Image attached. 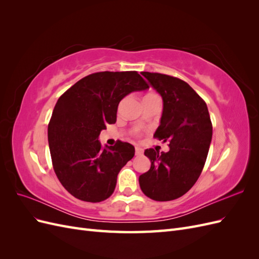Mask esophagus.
<instances>
[{"label":"esophagus","mask_w":259,"mask_h":259,"mask_svg":"<svg viewBox=\"0 0 259 259\" xmlns=\"http://www.w3.org/2000/svg\"><path fill=\"white\" fill-rule=\"evenodd\" d=\"M135 153H136V155H142L144 153V149L140 148V147H136L135 148Z\"/></svg>","instance_id":"esophagus-1"}]
</instances>
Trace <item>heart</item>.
Segmentation results:
<instances>
[{"instance_id": "obj_1", "label": "heart", "mask_w": 259, "mask_h": 259, "mask_svg": "<svg viewBox=\"0 0 259 259\" xmlns=\"http://www.w3.org/2000/svg\"><path fill=\"white\" fill-rule=\"evenodd\" d=\"M152 95V94H150V95H147V96H151Z\"/></svg>"}]
</instances>
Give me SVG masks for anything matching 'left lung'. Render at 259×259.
<instances>
[{"label": "left lung", "mask_w": 259, "mask_h": 259, "mask_svg": "<svg viewBox=\"0 0 259 259\" xmlns=\"http://www.w3.org/2000/svg\"><path fill=\"white\" fill-rule=\"evenodd\" d=\"M142 74L162 97V116L153 136L167 142L169 150H145L151 167L139 176V186L148 198L171 201L189 191L201 175L213 126L205 101L189 84L166 74Z\"/></svg>", "instance_id": "1"}]
</instances>
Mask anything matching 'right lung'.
I'll return each mask as SVG.
<instances>
[{
  "mask_svg": "<svg viewBox=\"0 0 259 259\" xmlns=\"http://www.w3.org/2000/svg\"><path fill=\"white\" fill-rule=\"evenodd\" d=\"M148 89L136 71H105L83 77L59 97L49 124V145L55 173L73 197L96 203L113 193L117 174L135 148L120 140L103 147L100 132L115 123L125 96Z\"/></svg>",
  "mask_w": 259,
  "mask_h": 259,
  "instance_id": "obj_1",
  "label": "right lung"
}]
</instances>
